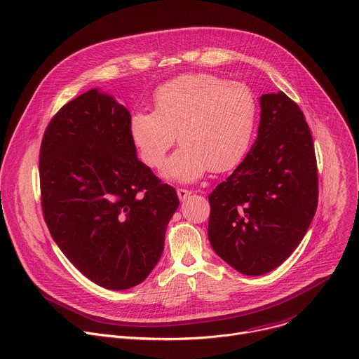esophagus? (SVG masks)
<instances>
[{"instance_id":"obj_1","label":"esophagus","mask_w":359,"mask_h":359,"mask_svg":"<svg viewBox=\"0 0 359 359\" xmlns=\"http://www.w3.org/2000/svg\"><path fill=\"white\" fill-rule=\"evenodd\" d=\"M190 194H191V191L187 190V189H182V187L177 189V196H179L180 200H186Z\"/></svg>"}]
</instances>
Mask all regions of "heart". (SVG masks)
Wrapping results in <instances>:
<instances>
[{"label": "heart", "mask_w": 359, "mask_h": 359, "mask_svg": "<svg viewBox=\"0 0 359 359\" xmlns=\"http://www.w3.org/2000/svg\"><path fill=\"white\" fill-rule=\"evenodd\" d=\"M155 111L135 112L129 135L142 162L163 165L176 140L182 143L163 175L191 182L209 169L222 173L234 168L250 146L259 105L252 90L240 82L209 74H187L161 85L153 95Z\"/></svg>", "instance_id": "b5f03b06"}]
</instances>
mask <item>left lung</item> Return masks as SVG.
Returning a JSON list of instances; mask_svg holds the SVG:
<instances>
[{
	"instance_id": "8db88e82",
	"label": "left lung",
	"mask_w": 359,
	"mask_h": 359,
	"mask_svg": "<svg viewBox=\"0 0 359 359\" xmlns=\"http://www.w3.org/2000/svg\"><path fill=\"white\" fill-rule=\"evenodd\" d=\"M259 136L237 169L209 194V240L234 270L262 276L283 264L318 204L311 130L284 92L260 97Z\"/></svg>"
}]
</instances>
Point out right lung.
<instances>
[{
  "label": "right lung",
  "mask_w": 359,
  "mask_h": 359,
  "mask_svg": "<svg viewBox=\"0 0 359 359\" xmlns=\"http://www.w3.org/2000/svg\"><path fill=\"white\" fill-rule=\"evenodd\" d=\"M130 114L90 89L48 123L39 149L41 206L67 259L109 290L140 284L159 262L176 190L142 163Z\"/></svg>",
  "instance_id": "obj_1"
}]
</instances>
